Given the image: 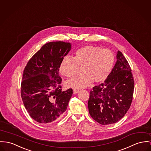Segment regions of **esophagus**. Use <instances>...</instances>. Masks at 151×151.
Returning <instances> with one entry per match:
<instances>
[{
    "label": "esophagus",
    "mask_w": 151,
    "mask_h": 151,
    "mask_svg": "<svg viewBox=\"0 0 151 151\" xmlns=\"http://www.w3.org/2000/svg\"><path fill=\"white\" fill-rule=\"evenodd\" d=\"M73 92L74 93H77L79 92V90L77 89V88H74V89L73 90Z\"/></svg>",
    "instance_id": "obj_1"
}]
</instances>
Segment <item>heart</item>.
I'll return each mask as SVG.
<instances>
[{"label":"heart","mask_w":151,"mask_h":151,"mask_svg":"<svg viewBox=\"0 0 151 151\" xmlns=\"http://www.w3.org/2000/svg\"><path fill=\"white\" fill-rule=\"evenodd\" d=\"M115 61L113 52L108 49L95 46H85L78 49L75 58L66 56L63 58L59 70L67 77L72 78L77 73L79 67H82L81 75L67 81L68 87L83 88L92 81H104L111 73Z\"/></svg>","instance_id":"b5f03b06"}]
</instances>
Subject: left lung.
Instances as JSON below:
<instances>
[{
	"instance_id": "1",
	"label": "left lung",
	"mask_w": 151,
	"mask_h": 151,
	"mask_svg": "<svg viewBox=\"0 0 151 151\" xmlns=\"http://www.w3.org/2000/svg\"><path fill=\"white\" fill-rule=\"evenodd\" d=\"M116 65L104 83L90 91L88 101L91 116L99 124H114L124 116L132 102L134 81L130 67L118 50Z\"/></svg>"
}]
</instances>
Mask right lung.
I'll list each match as a JSON object with an SVG mask.
<instances>
[{
  "label": "right lung",
  "mask_w": 151,
  "mask_h": 151,
  "mask_svg": "<svg viewBox=\"0 0 151 151\" xmlns=\"http://www.w3.org/2000/svg\"><path fill=\"white\" fill-rule=\"evenodd\" d=\"M71 49L69 42L45 44L27 62L23 70L21 94L27 113L41 124L59 119L67 110L72 89L62 91L60 63Z\"/></svg>",
  "instance_id": "right-lung-1"
}]
</instances>
